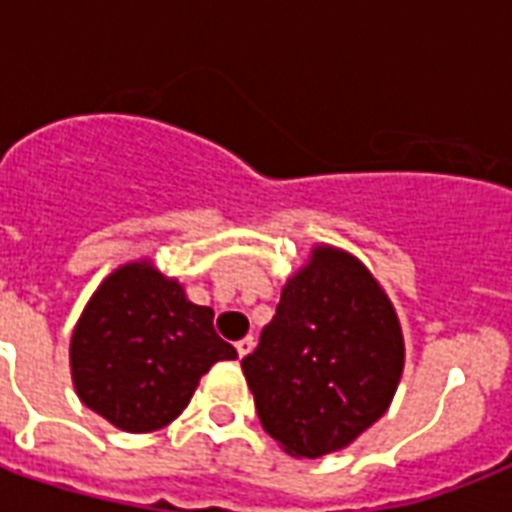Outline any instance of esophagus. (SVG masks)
I'll return each instance as SVG.
<instances>
[{
    "label": "esophagus",
    "instance_id": "obj_1",
    "mask_svg": "<svg viewBox=\"0 0 512 512\" xmlns=\"http://www.w3.org/2000/svg\"><path fill=\"white\" fill-rule=\"evenodd\" d=\"M252 348H255V337H244V340L236 342V353H239L241 358L247 356V353H252Z\"/></svg>",
    "mask_w": 512,
    "mask_h": 512
}]
</instances>
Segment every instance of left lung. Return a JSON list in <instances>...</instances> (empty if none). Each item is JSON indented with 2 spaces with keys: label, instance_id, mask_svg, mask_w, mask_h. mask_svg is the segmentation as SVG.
Here are the masks:
<instances>
[{
  "label": "left lung",
  "instance_id": "8db88e82",
  "mask_svg": "<svg viewBox=\"0 0 512 512\" xmlns=\"http://www.w3.org/2000/svg\"><path fill=\"white\" fill-rule=\"evenodd\" d=\"M241 369L265 433L292 457L316 460L388 412L404 372V335L364 263L316 247L281 289L276 316Z\"/></svg>",
  "mask_w": 512,
  "mask_h": 512
}]
</instances>
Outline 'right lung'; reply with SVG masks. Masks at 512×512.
Instances as JSON below:
<instances>
[{
  "label": "right lung",
  "mask_w": 512,
  "mask_h": 512,
  "mask_svg": "<svg viewBox=\"0 0 512 512\" xmlns=\"http://www.w3.org/2000/svg\"><path fill=\"white\" fill-rule=\"evenodd\" d=\"M215 313L185 297L148 260L103 279L71 337V380L84 406L127 433L170 425L201 374L236 348L212 327Z\"/></svg>",
  "instance_id": "obj_1"
}]
</instances>
